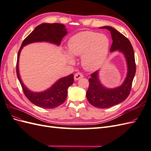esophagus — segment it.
Returning a JSON list of instances; mask_svg holds the SVG:
<instances>
[{
	"label": "esophagus",
	"mask_w": 151,
	"mask_h": 151,
	"mask_svg": "<svg viewBox=\"0 0 151 151\" xmlns=\"http://www.w3.org/2000/svg\"><path fill=\"white\" fill-rule=\"evenodd\" d=\"M83 75L82 74V73H76L74 76V78L75 80H78L79 79L83 78Z\"/></svg>",
	"instance_id": "1"
}]
</instances>
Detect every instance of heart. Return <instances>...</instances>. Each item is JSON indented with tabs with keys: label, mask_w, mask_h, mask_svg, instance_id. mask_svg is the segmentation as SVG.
Masks as SVG:
<instances>
[{
	"label": "heart",
	"mask_w": 151,
	"mask_h": 151,
	"mask_svg": "<svg viewBox=\"0 0 151 151\" xmlns=\"http://www.w3.org/2000/svg\"><path fill=\"white\" fill-rule=\"evenodd\" d=\"M110 41L104 34L83 31L73 36L68 41V52L65 55L73 64V56L81 57V64L87 71L97 70L105 63L110 50Z\"/></svg>",
	"instance_id": "1"
}]
</instances>
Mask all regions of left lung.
<instances>
[{
  "mask_svg": "<svg viewBox=\"0 0 151 151\" xmlns=\"http://www.w3.org/2000/svg\"><path fill=\"white\" fill-rule=\"evenodd\" d=\"M99 29H106L110 32L112 45L110 52L122 53L127 64V74L122 83L114 88H108L103 86L99 79V70L95 71L88 79L89 86L86 97L91 105L99 109H107L124 101L129 96L131 86L136 73V64L133 46L128 39L115 29L104 26Z\"/></svg>",
  "mask_w": 151,
  "mask_h": 151,
  "instance_id": "obj_1",
  "label": "left lung"
}]
</instances>
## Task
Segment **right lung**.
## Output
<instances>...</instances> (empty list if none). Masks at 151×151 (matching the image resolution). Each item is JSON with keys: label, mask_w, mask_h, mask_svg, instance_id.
Here are the masks:
<instances>
[{"label": "right lung", "mask_w": 151, "mask_h": 151, "mask_svg": "<svg viewBox=\"0 0 151 151\" xmlns=\"http://www.w3.org/2000/svg\"><path fill=\"white\" fill-rule=\"evenodd\" d=\"M68 34L65 26L61 24L43 23L37 26L23 41L19 50L17 64V74L22 89L27 98L34 105L46 109H54L62 105L68 96V88L74 82L73 74L58 80L47 89L34 92L27 87L22 82L19 72V59L22 48L26 45L37 42H46L60 46L63 38Z\"/></svg>", "instance_id": "obj_1"}]
</instances>
